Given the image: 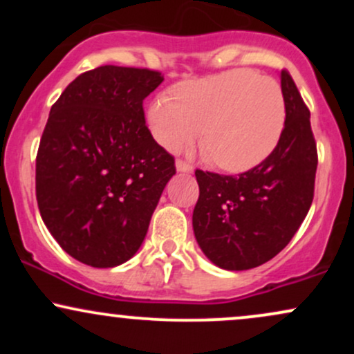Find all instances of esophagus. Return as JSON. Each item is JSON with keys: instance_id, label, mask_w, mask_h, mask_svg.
Instances as JSON below:
<instances>
[{"instance_id": "esophagus-1", "label": "esophagus", "mask_w": 354, "mask_h": 354, "mask_svg": "<svg viewBox=\"0 0 354 354\" xmlns=\"http://www.w3.org/2000/svg\"><path fill=\"white\" fill-rule=\"evenodd\" d=\"M176 171L178 173H191V171H193V166L186 163V161L178 160L176 161Z\"/></svg>"}]
</instances>
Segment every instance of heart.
<instances>
[{"label": "heart", "mask_w": 354, "mask_h": 354, "mask_svg": "<svg viewBox=\"0 0 354 354\" xmlns=\"http://www.w3.org/2000/svg\"><path fill=\"white\" fill-rule=\"evenodd\" d=\"M286 108L279 84L251 70H234L174 88L148 109L153 136L178 149L198 136L216 168L241 173L270 156L281 138Z\"/></svg>", "instance_id": "heart-1"}]
</instances>
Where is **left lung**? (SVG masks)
<instances>
[{
  "label": "left lung",
  "mask_w": 354,
  "mask_h": 354,
  "mask_svg": "<svg viewBox=\"0 0 354 354\" xmlns=\"http://www.w3.org/2000/svg\"><path fill=\"white\" fill-rule=\"evenodd\" d=\"M286 108L276 148L253 169L225 174L196 169L200 198L193 211L194 238L223 270H251L283 250L310 211L318 166L310 109L288 71H281Z\"/></svg>",
  "instance_id": "1"
}]
</instances>
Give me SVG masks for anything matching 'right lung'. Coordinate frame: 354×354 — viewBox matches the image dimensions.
<instances>
[{
  "label": "right lung",
  "instance_id": "right-lung-1",
  "mask_svg": "<svg viewBox=\"0 0 354 354\" xmlns=\"http://www.w3.org/2000/svg\"><path fill=\"white\" fill-rule=\"evenodd\" d=\"M163 80L106 64L71 81L51 106L36 156V200L53 238L84 265L113 268L135 256L176 173L143 111Z\"/></svg>",
  "mask_w": 354,
  "mask_h": 354
}]
</instances>
